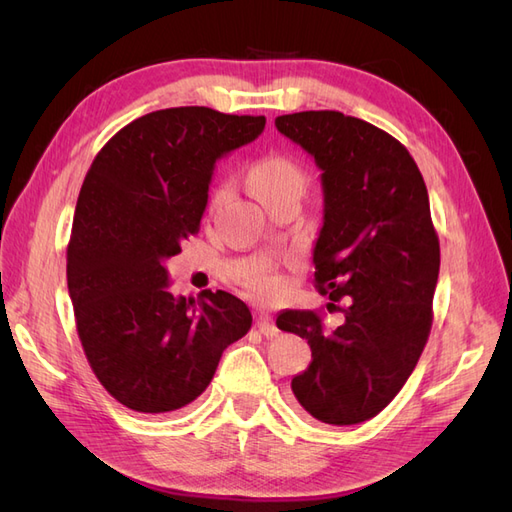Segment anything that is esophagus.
I'll return each instance as SVG.
<instances>
[{"label":"esophagus","instance_id":"1","mask_svg":"<svg viewBox=\"0 0 512 512\" xmlns=\"http://www.w3.org/2000/svg\"><path fill=\"white\" fill-rule=\"evenodd\" d=\"M258 331L265 335V337H275L277 333H280V329L275 327L273 318L269 314H265V312L258 314Z\"/></svg>","mask_w":512,"mask_h":512}]
</instances>
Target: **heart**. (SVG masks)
Segmentation results:
<instances>
[{
    "label": "heart",
    "mask_w": 512,
    "mask_h": 512,
    "mask_svg": "<svg viewBox=\"0 0 512 512\" xmlns=\"http://www.w3.org/2000/svg\"><path fill=\"white\" fill-rule=\"evenodd\" d=\"M309 175L305 166L288 153H269L260 158L247 173V188L267 205L277 196H303L307 192ZM245 290L262 301H273L282 294L284 280L271 265H260L245 277Z\"/></svg>",
    "instance_id": "1"
}]
</instances>
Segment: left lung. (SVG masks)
Wrapping results in <instances>:
<instances>
[{"label": "left lung", "instance_id": "left-lung-1", "mask_svg": "<svg viewBox=\"0 0 512 512\" xmlns=\"http://www.w3.org/2000/svg\"><path fill=\"white\" fill-rule=\"evenodd\" d=\"M275 126L322 170L324 224L314 286L344 322L290 309L277 329L307 339L312 363L292 378L301 408L327 425H359L391 404L433 322L440 241L421 170L397 138L339 111L282 115Z\"/></svg>", "mask_w": 512, "mask_h": 512}]
</instances>
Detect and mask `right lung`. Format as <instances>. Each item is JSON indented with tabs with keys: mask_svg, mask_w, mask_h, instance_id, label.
Returning <instances> with one entry per match:
<instances>
[{
	"mask_svg": "<svg viewBox=\"0 0 512 512\" xmlns=\"http://www.w3.org/2000/svg\"><path fill=\"white\" fill-rule=\"evenodd\" d=\"M258 115L207 106L153 111L121 128L91 162L68 241L76 331L100 384L143 414L203 393L222 352L252 327L230 292H168L164 260L196 235L213 166L265 130Z\"/></svg>",
	"mask_w": 512,
	"mask_h": 512,
	"instance_id": "right-lung-1",
	"label": "right lung"
}]
</instances>
